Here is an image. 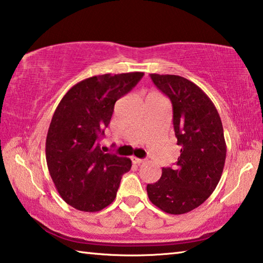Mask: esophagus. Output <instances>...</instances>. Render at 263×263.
Instances as JSON below:
<instances>
[{
	"label": "esophagus",
	"instance_id": "esophagus-1",
	"mask_svg": "<svg viewBox=\"0 0 263 263\" xmlns=\"http://www.w3.org/2000/svg\"><path fill=\"white\" fill-rule=\"evenodd\" d=\"M132 162H133V163H136V164H141V163H144L145 160L138 159V157H132Z\"/></svg>",
	"mask_w": 263,
	"mask_h": 263
}]
</instances>
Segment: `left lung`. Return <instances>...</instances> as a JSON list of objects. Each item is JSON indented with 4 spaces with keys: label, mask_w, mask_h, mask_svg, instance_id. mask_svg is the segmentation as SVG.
<instances>
[{
    "label": "left lung",
    "mask_w": 263,
    "mask_h": 263,
    "mask_svg": "<svg viewBox=\"0 0 263 263\" xmlns=\"http://www.w3.org/2000/svg\"><path fill=\"white\" fill-rule=\"evenodd\" d=\"M151 78L173 104L181 149L174 168H162L161 178L147 185V194L161 211L185 214L206 201L221 179L227 156L222 122L212 100L189 79L157 73Z\"/></svg>",
    "instance_id": "left-lung-1"
}]
</instances>
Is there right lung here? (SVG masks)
Masks as SVG:
<instances>
[{"mask_svg":"<svg viewBox=\"0 0 263 263\" xmlns=\"http://www.w3.org/2000/svg\"><path fill=\"white\" fill-rule=\"evenodd\" d=\"M144 72L94 76L76 84L52 115L46 139L50 177L64 201L82 212H99L116 198L131 160L104 153V135L118 99L127 94Z\"/></svg>","mask_w":263,"mask_h":263,"instance_id":"obj_1","label":"right lung"}]
</instances>
